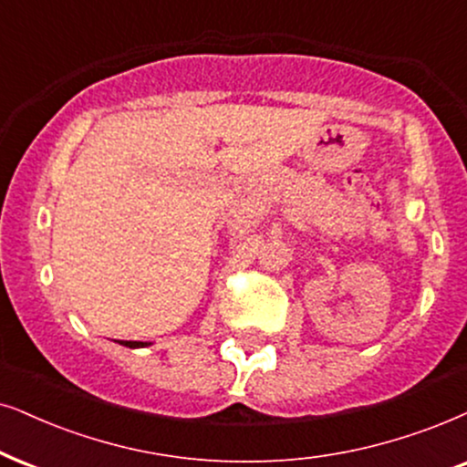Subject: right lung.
Masks as SVG:
<instances>
[{"mask_svg": "<svg viewBox=\"0 0 467 467\" xmlns=\"http://www.w3.org/2000/svg\"><path fill=\"white\" fill-rule=\"evenodd\" d=\"M125 345H127V347H144V345H150V342H135V340H133V342H131V340L127 342V340H125Z\"/></svg>", "mask_w": 467, "mask_h": 467, "instance_id": "right-lung-1", "label": "right lung"}]
</instances>
